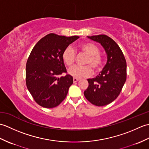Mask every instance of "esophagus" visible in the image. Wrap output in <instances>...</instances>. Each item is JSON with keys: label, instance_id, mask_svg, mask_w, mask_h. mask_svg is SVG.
<instances>
[{"label": "esophagus", "instance_id": "obj_1", "mask_svg": "<svg viewBox=\"0 0 149 149\" xmlns=\"http://www.w3.org/2000/svg\"><path fill=\"white\" fill-rule=\"evenodd\" d=\"M79 81V79H77V78H74L73 79V81H74V83H77V81Z\"/></svg>", "mask_w": 149, "mask_h": 149}]
</instances>
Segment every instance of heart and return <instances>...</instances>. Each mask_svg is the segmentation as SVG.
I'll use <instances>...</instances> for the list:
<instances>
[{
    "instance_id": "heart-1",
    "label": "heart",
    "mask_w": 149,
    "mask_h": 149,
    "mask_svg": "<svg viewBox=\"0 0 149 149\" xmlns=\"http://www.w3.org/2000/svg\"><path fill=\"white\" fill-rule=\"evenodd\" d=\"M81 49L88 55L85 64L88 65H76L68 70V74L74 78L80 79L89 77L92 74V68L95 70H99L102 65V58L99 54V49L92 43H82ZM62 58L65 64L71 66L74 64L75 59V51L71 46H68L62 54ZM90 64V65H88Z\"/></svg>"
}]
</instances>
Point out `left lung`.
I'll use <instances>...</instances> for the list:
<instances>
[{
	"instance_id": "obj_1",
	"label": "left lung",
	"mask_w": 149,
	"mask_h": 149,
	"mask_svg": "<svg viewBox=\"0 0 149 149\" xmlns=\"http://www.w3.org/2000/svg\"><path fill=\"white\" fill-rule=\"evenodd\" d=\"M87 37L102 46L107 55V63L96 77L88 79L89 85L84 95L93 105L106 106L116 99L125 83L126 61L119 46L110 37L104 34Z\"/></svg>"
}]
</instances>
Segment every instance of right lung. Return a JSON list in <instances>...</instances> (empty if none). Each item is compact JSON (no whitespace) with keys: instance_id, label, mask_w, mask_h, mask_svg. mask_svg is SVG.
Returning <instances> with one entry per match:
<instances>
[{"instance_id":"obj_1","label":"right lung","mask_w":149,"mask_h":149,"mask_svg":"<svg viewBox=\"0 0 149 149\" xmlns=\"http://www.w3.org/2000/svg\"><path fill=\"white\" fill-rule=\"evenodd\" d=\"M79 36L66 37L50 33L34 47L26 63V85L34 100L46 108L58 106L65 99L73 77H59L66 69L62 54Z\"/></svg>"}]
</instances>
